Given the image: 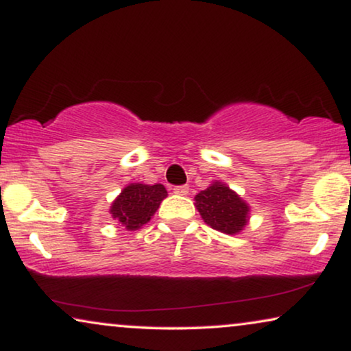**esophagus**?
Wrapping results in <instances>:
<instances>
[{"label":"esophagus","instance_id":"1","mask_svg":"<svg viewBox=\"0 0 351 351\" xmlns=\"http://www.w3.org/2000/svg\"><path fill=\"white\" fill-rule=\"evenodd\" d=\"M172 191H174L176 195H186V193H189V186H186V185H176L174 189H172Z\"/></svg>","mask_w":351,"mask_h":351}]
</instances>
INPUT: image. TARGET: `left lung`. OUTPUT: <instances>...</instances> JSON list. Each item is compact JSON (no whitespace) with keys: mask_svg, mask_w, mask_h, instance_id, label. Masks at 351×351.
I'll return each mask as SVG.
<instances>
[{"mask_svg":"<svg viewBox=\"0 0 351 351\" xmlns=\"http://www.w3.org/2000/svg\"><path fill=\"white\" fill-rule=\"evenodd\" d=\"M201 217L219 232L233 234L247 222L249 208L227 185L215 182L195 196Z\"/></svg>","mask_w":351,"mask_h":351,"instance_id":"obj_1","label":"left lung"}]
</instances>
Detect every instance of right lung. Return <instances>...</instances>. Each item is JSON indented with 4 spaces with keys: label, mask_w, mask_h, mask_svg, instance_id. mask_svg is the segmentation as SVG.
<instances>
[{
    "label": "right lung",
    "mask_w": 351,
    "mask_h": 351,
    "mask_svg": "<svg viewBox=\"0 0 351 351\" xmlns=\"http://www.w3.org/2000/svg\"><path fill=\"white\" fill-rule=\"evenodd\" d=\"M167 191L161 184H131L121 191L110 209L113 219H118L128 230L141 228L152 219L166 198Z\"/></svg>",
    "instance_id": "add662e5"
}]
</instances>
